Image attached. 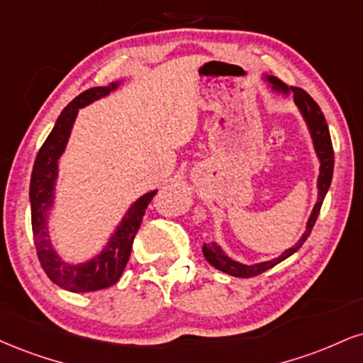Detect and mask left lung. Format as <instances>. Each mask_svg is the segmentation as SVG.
<instances>
[{
	"mask_svg": "<svg viewBox=\"0 0 363 363\" xmlns=\"http://www.w3.org/2000/svg\"><path fill=\"white\" fill-rule=\"evenodd\" d=\"M264 81L267 82V86L274 93L281 94V96H294V104L298 108L301 116H303L304 123L308 126L309 137H311L313 147H314V154L318 157V162H320V176H318L316 181V187H318V198L316 203H314L311 215H309L308 221H306V230L304 233L301 235V238L294 245L284 250L281 255L276 257V259L270 260H264V262H257V264H243L233 257L228 255L223 250V247L220 243H216L215 240L209 243H204L203 245V255L213 267L221 270V272L228 274V276L233 277H253L259 276V274L265 272V270L272 269L274 265L281 264L282 260H286L287 257H291L292 253L298 252L303 243L306 242V238L311 233L314 223H316V218L320 215V209L323 204V199H325L326 193H328L330 184H331V176H333V165H335V157H333V145H331V137H330V130L328 125H326L325 116L320 110L314 99L309 96L306 91L299 89V87H292L287 86L286 82H282L279 77L276 76H269V74H264Z\"/></svg>",
	"mask_w": 363,
	"mask_h": 363,
	"instance_id": "obj_1",
	"label": "left lung"
}]
</instances>
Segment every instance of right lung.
<instances>
[{
    "instance_id": "right-lung-1",
    "label": "right lung",
    "mask_w": 363,
    "mask_h": 363,
    "mask_svg": "<svg viewBox=\"0 0 363 363\" xmlns=\"http://www.w3.org/2000/svg\"><path fill=\"white\" fill-rule=\"evenodd\" d=\"M123 81H113L110 86L91 87L72 99L57 118L45 143L35 159L30 179V206H32V230L38 260L49 279L59 287L71 292H93L106 289L120 281L126 262L130 259L133 238L145 215V209L157 189L148 191L135 199L115 226L106 243L96 255L84 262L65 260L50 238L49 216L55 206V186L59 179V160L67 148L72 126L81 108L89 106L98 99L116 91Z\"/></svg>"
}]
</instances>
